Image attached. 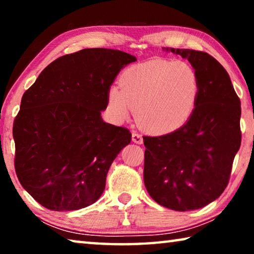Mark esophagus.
<instances>
[{"mask_svg":"<svg viewBox=\"0 0 254 254\" xmlns=\"http://www.w3.org/2000/svg\"><path fill=\"white\" fill-rule=\"evenodd\" d=\"M132 141L134 143H137V144H142L143 143V137L141 134H139V133L136 132H133L132 133Z\"/></svg>","mask_w":254,"mask_h":254,"instance_id":"esophagus-1","label":"esophagus"}]
</instances>
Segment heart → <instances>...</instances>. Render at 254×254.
<instances>
[{
	"label": "heart",
	"mask_w": 254,
	"mask_h": 254,
	"mask_svg": "<svg viewBox=\"0 0 254 254\" xmlns=\"http://www.w3.org/2000/svg\"><path fill=\"white\" fill-rule=\"evenodd\" d=\"M200 93L199 78L190 64L156 59L128 68L107 96L111 113L126 121L135 111L140 127L153 134L182 127L194 113Z\"/></svg>",
	"instance_id": "obj_1"
}]
</instances>
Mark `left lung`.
<instances>
[{
  "mask_svg": "<svg viewBox=\"0 0 254 254\" xmlns=\"http://www.w3.org/2000/svg\"><path fill=\"white\" fill-rule=\"evenodd\" d=\"M187 59L199 78L195 111L178 130L143 136V179L149 195L167 208L198 209L221 196L241 145V102L227 71L203 51L163 48Z\"/></svg>",
  "mask_w": 254,
  "mask_h": 254,
  "instance_id": "obj_1",
  "label": "left lung"
}]
</instances>
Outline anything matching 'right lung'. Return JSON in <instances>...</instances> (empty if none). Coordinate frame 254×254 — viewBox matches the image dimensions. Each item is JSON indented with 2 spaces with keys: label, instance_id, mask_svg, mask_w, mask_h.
<instances>
[{
  "label": "right lung",
  "instance_id": "1",
  "mask_svg": "<svg viewBox=\"0 0 254 254\" xmlns=\"http://www.w3.org/2000/svg\"><path fill=\"white\" fill-rule=\"evenodd\" d=\"M135 60L120 50L83 49L56 59L23 94L13 124L15 173L44 207L77 210L103 194L131 133L103 121L101 112L119 72Z\"/></svg>",
  "mask_w": 254,
  "mask_h": 254
}]
</instances>
